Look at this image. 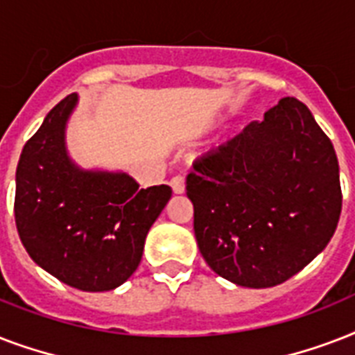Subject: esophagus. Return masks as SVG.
Returning a JSON list of instances; mask_svg holds the SVG:
<instances>
[{
  "mask_svg": "<svg viewBox=\"0 0 355 355\" xmlns=\"http://www.w3.org/2000/svg\"><path fill=\"white\" fill-rule=\"evenodd\" d=\"M169 186L175 193H184L186 191V184H184V177L182 175H175V177L169 180Z\"/></svg>",
  "mask_w": 355,
  "mask_h": 355,
  "instance_id": "esophagus-1",
  "label": "esophagus"
}]
</instances>
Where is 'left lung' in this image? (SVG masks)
Masks as SVG:
<instances>
[{"mask_svg": "<svg viewBox=\"0 0 355 355\" xmlns=\"http://www.w3.org/2000/svg\"><path fill=\"white\" fill-rule=\"evenodd\" d=\"M186 195L206 263L254 289L302 270L331 239L343 205L336 149L295 97L197 158Z\"/></svg>", "mask_w": 355, "mask_h": 355, "instance_id": "obj_1", "label": "left lung"}]
</instances>
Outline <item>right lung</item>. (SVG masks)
I'll return each mask as SVG.
<instances>
[{"label": "right lung", "instance_id": "1", "mask_svg": "<svg viewBox=\"0 0 355 355\" xmlns=\"http://www.w3.org/2000/svg\"><path fill=\"white\" fill-rule=\"evenodd\" d=\"M77 96L64 97L24 145L16 169L14 219L35 263L80 291H110L138 269L145 236L171 188L125 173L83 171L64 147Z\"/></svg>", "mask_w": 355, "mask_h": 355}]
</instances>
